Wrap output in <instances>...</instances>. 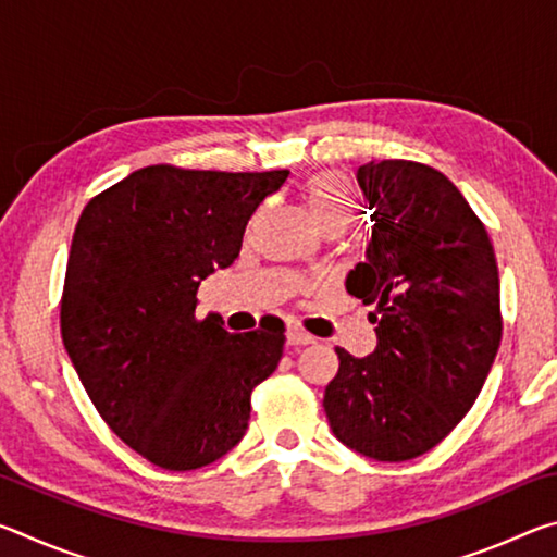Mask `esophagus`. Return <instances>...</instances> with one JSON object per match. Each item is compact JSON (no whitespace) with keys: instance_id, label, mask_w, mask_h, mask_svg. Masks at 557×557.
I'll return each mask as SVG.
<instances>
[{"instance_id":"1","label":"esophagus","mask_w":557,"mask_h":557,"mask_svg":"<svg viewBox=\"0 0 557 557\" xmlns=\"http://www.w3.org/2000/svg\"><path fill=\"white\" fill-rule=\"evenodd\" d=\"M287 344L289 346H307V344H314V336H309L307 332H301V329L292 326V329H287Z\"/></svg>"}]
</instances>
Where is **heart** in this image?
I'll use <instances>...</instances> for the list:
<instances>
[{
    "label": "heart",
    "mask_w": 557,
    "mask_h": 557,
    "mask_svg": "<svg viewBox=\"0 0 557 557\" xmlns=\"http://www.w3.org/2000/svg\"><path fill=\"white\" fill-rule=\"evenodd\" d=\"M307 206L322 228H348L358 215V196L346 176L322 172L305 184Z\"/></svg>",
    "instance_id": "obj_1"
}]
</instances>
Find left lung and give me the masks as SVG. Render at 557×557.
Wrapping results in <instances>:
<instances>
[{
    "label": "left lung",
    "instance_id": "8db88e82",
    "mask_svg": "<svg viewBox=\"0 0 557 557\" xmlns=\"http://www.w3.org/2000/svg\"><path fill=\"white\" fill-rule=\"evenodd\" d=\"M371 219L346 292L375 305V351L338 354L324 410L346 447L405 461L440 445L474 405L502 344L488 233L449 178L420 162L358 166Z\"/></svg>",
    "mask_w": 557,
    "mask_h": 557
}]
</instances>
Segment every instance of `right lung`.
Wrapping results in <instances>:
<instances>
[{
	"label": "right lung",
	"mask_w": 557,
	"mask_h": 557,
	"mask_svg": "<svg viewBox=\"0 0 557 557\" xmlns=\"http://www.w3.org/2000/svg\"><path fill=\"white\" fill-rule=\"evenodd\" d=\"M275 172L154 164L92 196L75 225L61 336L108 428L152 465L191 471L243 440L250 395L277 369L285 324L231 334L196 292L240 256Z\"/></svg>",
	"instance_id": "obj_1"
}]
</instances>
